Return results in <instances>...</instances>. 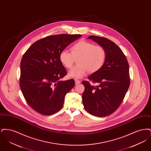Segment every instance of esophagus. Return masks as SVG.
I'll list each match as a JSON object with an SVG mask.
<instances>
[{
	"mask_svg": "<svg viewBox=\"0 0 151 151\" xmlns=\"http://www.w3.org/2000/svg\"><path fill=\"white\" fill-rule=\"evenodd\" d=\"M75 83H76V84H80V83H81V81H80V80H79L78 79H75Z\"/></svg>",
	"mask_w": 151,
	"mask_h": 151,
	"instance_id": "esophagus-1",
	"label": "esophagus"
}]
</instances>
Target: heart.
<instances>
[{
  "label": "heart",
  "instance_id": "obj_1",
  "mask_svg": "<svg viewBox=\"0 0 151 151\" xmlns=\"http://www.w3.org/2000/svg\"><path fill=\"white\" fill-rule=\"evenodd\" d=\"M60 63L67 68H71L75 59L78 65L69 71L70 77L81 78L87 72L95 73L102 68L106 59V51L101 45L81 40L74 44L71 48V52L62 51L59 54Z\"/></svg>",
  "mask_w": 151,
  "mask_h": 151
}]
</instances>
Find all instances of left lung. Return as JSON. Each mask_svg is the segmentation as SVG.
<instances>
[{"instance_id":"obj_1","label":"left lung","mask_w":151,"mask_h":151,"mask_svg":"<svg viewBox=\"0 0 151 151\" xmlns=\"http://www.w3.org/2000/svg\"><path fill=\"white\" fill-rule=\"evenodd\" d=\"M88 38L105 48L106 59L100 70L88 78L97 86L82 82L85 86L83 103L91 114L104 117L114 113L122 104L130 83L129 65L122 50L113 41L99 36Z\"/></svg>"}]
</instances>
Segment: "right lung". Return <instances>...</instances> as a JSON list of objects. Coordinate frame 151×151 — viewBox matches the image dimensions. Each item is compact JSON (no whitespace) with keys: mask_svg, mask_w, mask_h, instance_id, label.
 <instances>
[{"mask_svg":"<svg viewBox=\"0 0 151 151\" xmlns=\"http://www.w3.org/2000/svg\"><path fill=\"white\" fill-rule=\"evenodd\" d=\"M81 35L47 36L33 43L20 63V86L28 104L42 115L55 114L63 107L65 95L75 86L73 79L61 81L67 74L59 54Z\"/></svg>","mask_w":151,"mask_h":151,"instance_id":"right-lung-1","label":"right lung"}]
</instances>
